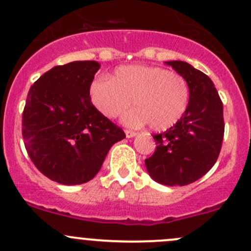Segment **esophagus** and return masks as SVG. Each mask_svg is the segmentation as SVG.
<instances>
[{
    "instance_id": "1",
    "label": "esophagus",
    "mask_w": 251,
    "mask_h": 251,
    "mask_svg": "<svg viewBox=\"0 0 251 251\" xmlns=\"http://www.w3.org/2000/svg\"><path fill=\"white\" fill-rule=\"evenodd\" d=\"M125 134H126V137H127V138H132V137L136 136L137 132H134V131H131V130H126Z\"/></svg>"
}]
</instances>
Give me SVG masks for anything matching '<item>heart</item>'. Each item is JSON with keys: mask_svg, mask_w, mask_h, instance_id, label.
<instances>
[{"mask_svg": "<svg viewBox=\"0 0 251 251\" xmlns=\"http://www.w3.org/2000/svg\"><path fill=\"white\" fill-rule=\"evenodd\" d=\"M92 105L105 118H117L131 102L124 115L128 126L149 123L150 128L165 131L185 114L190 101L186 79L162 67L130 65L119 67L109 79H95L89 88Z\"/></svg>", "mask_w": 251, "mask_h": 251, "instance_id": "b5f03b06", "label": "heart"}]
</instances>
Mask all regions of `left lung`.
<instances>
[{
	"label": "left lung",
	"mask_w": 251,
	"mask_h": 251,
	"mask_svg": "<svg viewBox=\"0 0 251 251\" xmlns=\"http://www.w3.org/2000/svg\"><path fill=\"white\" fill-rule=\"evenodd\" d=\"M166 63L188 81L189 107L176 125L152 134L157 147L146 167L157 183L184 186L204 176L218 160L225 130L223 102L207 75L188 62Z\"/></svg>",
	"instance_id": "obj_1"
}]
</instances>
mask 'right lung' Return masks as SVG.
Masks as SVG:
<instances>
[{
    "label": "right lung",
    "mask_w": 251,
    "mask_h": 251,
    "mask_svg": "<svg viewBox=\"0 0 251 251\" xmlns=\"http://www.w3.org/2000/svg\"><path fill=\"white\" fill-rule=\"evenodd\" d=\"M101 65L55 66L30 88L23 112V138L37 170L63 185L91 180L123 128L94 107L89 88Z\"/></svg>",
    "instance_id": "right-lung-1"
}]
</instances>
